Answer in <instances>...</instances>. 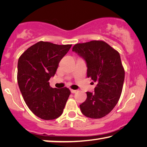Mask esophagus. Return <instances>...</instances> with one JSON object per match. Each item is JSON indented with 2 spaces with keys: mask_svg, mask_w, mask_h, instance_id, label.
I'll return each mask as SVG.
<instances>
[{
  "mask_svg": "<svg viewBox=\"0 0 147 147\" xmlns=\"http://www.w3.org/2000/svg\"><path fill=\"white\" fill-rule=\"evenodd\" d=\"M78 91L77 90H74V89H71V92L72 93H75L76 92Z\"/></svg>",
  "mask_w": 147,
  "mask_h": 147,
  "instance_id": "34e87169",
  "label": "esophagus"
}]
</instances>
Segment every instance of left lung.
I'll return each mask as SVG.
<instances>
[{
	"instance_id": "left-lung-1",
	"label": "left lung",
	"mask_w": 147,
	"mask_h": 147,
	"mask_svg": "<svg viewBox=\"0 0 147 147\" xmlns=\"http://www.w3.org/2000/svg\"><path fill=\"white\" fill-rule=\"evenodd\" d=\"M73 52L85 59L87 76L97 84L93 93L86 92V100L80 105L82 113L92 119L103 117L116 106L123 90L125 73L120 54L96 40L74 45Z\"/></svg>"
}]
</instances>
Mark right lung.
I'll list each match as a JSON object with an SVG mask.
<instances>
[{"label": "right lung", "mask_w": 147, "mask_h": 147, "mask_svg": "<svg viewBox=\"0 0 147 147\" xmlns=\"http://www.w3.org/2000/svg\"><path fill=\"white\" fill-rule=\"evenodd\" d=\"M72 45H56L39 41L19 57L17 82L27 106L44 120L59 117L71 94L68 88H53L49 80Z\"/></svg>", "instance_id": "1"}]
</instances>
